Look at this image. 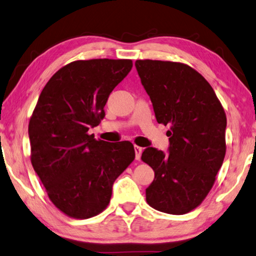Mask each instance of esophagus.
I'll return each instance as SVG.
<instances>
[{
	"instance_id": "34e87169",
	"label": "esophagus",
	"mask_w": 256,
	"mask_h": 256,
	"mask_svg": "<svg viewBox=\"0 0 256 256\" xmlns=\"http://www.w3.org/2000/svg\"><path fill=\"white\" fill-rule=\"evenodd\" d=\"M134 151H136V160H140L141 153H142V151H143V148H142L141 146H134Z\"/></svg>"
}]
</instances>
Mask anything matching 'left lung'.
<instances>
[{"label": "left lung", "instance_id": "obj_1", "mask_svg": "<svg viewBox=\"0 0 256 256\" xmlns=\"http://www.w3.org/2000/svg\"><path fill=\"white\" fill-rule=\"evenodd\" d=\"M136 67L158 123L171 126L168 153L152 146L142 152L154 171L146 202L162 212L187 214L206 198L224 161V108L209 82L187 64L136 60Z\"/></svg>", "mask_w": 256, "mask_h": 256}]
</instances>
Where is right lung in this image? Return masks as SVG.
I'll return each mask as SVG.
<instances>
[{"instance_id":"obj_1","label":"right lung","mask_w":256,"mask_h":256,"mask_svg":"<svg viewBox=\"0 0 256 256\" xmlns=\"http://www.w3.org/2000/svg\"><path fill=\"white\" fill-rule=\"evenodd\" d=\"M132 66L128 59L78 60L59 69L39 96L29 123L31 164L50 200L69 217L103 212L114 181L136 158L131 142L88 134Z\"/></svg>"}]
</instances>
